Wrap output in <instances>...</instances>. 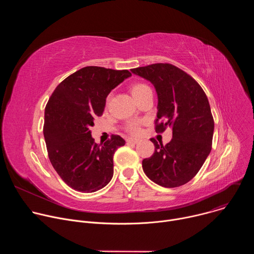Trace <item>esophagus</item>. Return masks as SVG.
<instances>
[{"label": "esophagus", "instance_id": "34e87169", "mask_svg": "<svg viewBox=\"0 0 254 254\" xmlns=\"http://www.w3.org/2000/svg\"><path fill=\"white\" fill-rule=\"evenodd\" d=\"M127 141L128 143H133V144L137 143V139L132 138V137H127Z\"/></svg>", "mask_w": 254, "mask_h": 254}]
</instances>
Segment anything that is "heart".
Listing matches in <instances>:
<instances>
[{
	"label": "heart",
	"instance_id": "heart-1",
	"mask_svg": "<svg viewBox=\"0 0 254 254\" xmlns=\"http://www.w3.org/2000/svg\"><path fill=\"white\" fill-rule=\"evenodd\" d=\"M149 89H151L150 86H149L148 84H146V83H143V82H135V83L131 84L130 87H129V90H130V92H131V95L133 96V98H134L135 100H136L138 97H140L144 92H146V91L149 90ZM110 99H111V96H107V98H106V104H108V102H110ZM139 126H140V123L137 122V121H134V122L129 123V124L127 126L126 129H127V131L128 133L133 134V135H137V134L140 132V127H139Z\"/></svg>",
	"mask_w": 254,
	"mask_h": 254
}]
</instances>
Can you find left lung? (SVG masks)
Segmentation results:
<instances>
[{
	"label": "left lung",
	"instance_id": "obj_1",
	"mask_svg": "<svg viewBox=\"0 0 254 254\" xmlns=\"http://www.w3.org/2000/svg\"><path fill=\"white\" fill-rule=\"evenodd\" d=\"M151 81L158 93L157 132L167 127L173 138L166 146L155 138V153L142 160V170L156 184L180 187L192 180L212 149L214 120L206 93L182 69L170 63H155L130 69Z\"/></svg>",
	"mask_w": 254,
	"mask_h": 254
}]
</instances>
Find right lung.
Wrapping results in <instances>:
<instances>
[{"label": "right lung", "mask_w": 254, "mask_h": 254, "mask_svg": "<svg viewBox=\"0 0 254 254\" xmlns=\"http://www.w3.org/2000/svg\"><path fill=\"white\" fill-rule=\"evenodd\" d=\"M130 75L128 70L86 66L66 77L51 94L43 133L49 160L70 188L92 193L112 180L114 154L126 141L113 134L97 144L89 127L102 116L108 93Z\"/></svg>", "instance_id": "obj_1"}]
</instances>
